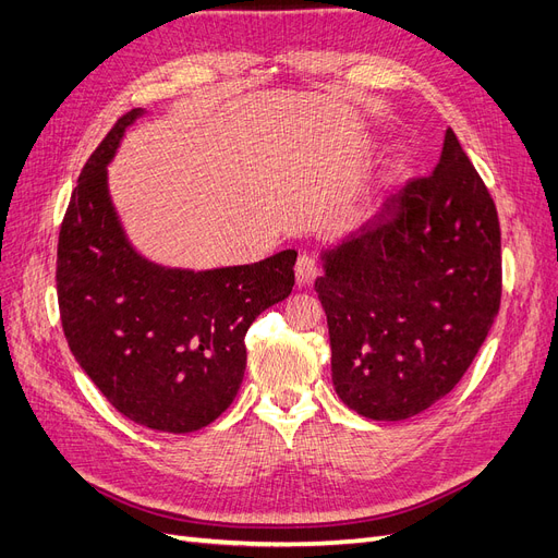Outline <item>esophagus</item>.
Wrapping results in <instances>:
<instances>
[{
  "mask_svg": "<svg viewBox=\"0 0 558 558\" xmlns=\"http://www.w3.org/2000/svg\"><path fill=\"white\" fill-rule=\"evenodd\" d=\"M318 275V263L310 253H302L295 263V281L298 286H310Z\"/></svg>",
  "mask_w": 558,
  "mask_h": 558,
  "instance_id": "obj_1",
  "label": "esophagus"
}]
</instances>
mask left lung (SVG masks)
I'll use <instances>...</instances> for the list:
<instances>
[{
	"instance_id": "left-lung-1",
	"label": "left lung",
	"mask_w": 558,
	"mask_h": 558,
	"mask_svg": "<svg viewBox=\"0 0 558 558\" xmlns=\"http://www.w3.org/2000/svg\"><path fill=\"white\" fill-rule=\"evenodd\" d=\"M494 197L449 128L430 177L412 179L324 251L332 384L349 410L400 421L461 381L500 310Z\"/></svg>"
}]
</instances>
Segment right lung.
I'll list each match as a JSON object with an SVG mask.
<instances>
[{
	"label": "right lung",
	"mask_w": 558,
	"mask_h": 558,
	"mask_svg": "<svg viewBox=\"0 0 558 558\" xmlns=\"http://www.w3.org/2000/svg\"><path fill=\"white\" fill-rule=\"evenodd\" d=\"M142 113L118 118L81 170L58 240L60 320L74 359L118 412L150 430L193 433L238 396L244 335L291 295L298 253L207 272L140 256L111 205L107 165Z\"/></svg>",
	"instance_id": "obj_1"
}]
</instances>
